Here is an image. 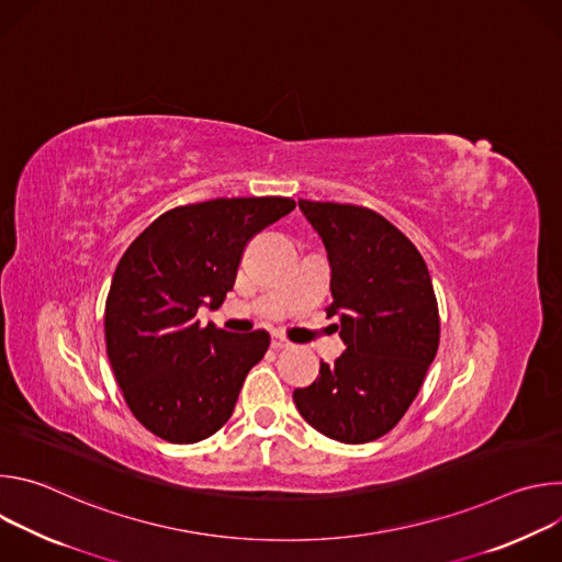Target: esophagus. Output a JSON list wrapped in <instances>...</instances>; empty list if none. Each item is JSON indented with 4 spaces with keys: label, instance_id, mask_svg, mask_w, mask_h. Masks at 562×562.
Instances as JSON below:
<instances>
[{
    "label": "esophagus",
    "instance_id": "esophagus-1",
    "mask_svg": "<svg viewBox=\"0 0 562 562\" xmlns=\"http://www.w3.org/2000/svg\"><path fill=\"white\" fill-rule=\"evenodd\" d=\"M271 347H273L276 351H282V349H289V347H293V345H291L286 338H282V336H273Z\"/></svg>",
    "mask_w": 562,
    "mask_h": 562
}]
</instances>
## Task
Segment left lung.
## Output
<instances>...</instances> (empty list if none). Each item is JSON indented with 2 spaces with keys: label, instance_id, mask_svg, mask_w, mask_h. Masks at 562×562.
Here are the masks:
<instances>
[{
  "label": "left lung",
  "instance_id": "1",
  "mask_svg": "<svg viewBox=\"0 0 562 562\" xmlns=\"http://www.w3.org/2000/svg\"><path fill=\"white\" fill-rule=\"evenodd\" d=\"M331 265L329 315H340L345 353L293 391L319 434L362 445L389 434L416 400L440 342L429 269L412 239L380 213L300 200Z\"/></svg>",
  "mask_w": 562,
  "mask_h": 562
}]
</instances>
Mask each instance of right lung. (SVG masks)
I'll return each mask as SVG.
<instances>
[{"label":"right lung","instance_id":"right-lung-1","mask_svg":"<svg viewBox=\"0 0 562 562\" xmlns=\"http://www.w3.org/2000/svg\"><path fill=\"white\" fill-rule=\"evenodd\" d=\"M295 209L291 198H217L150 222L122 256L104 308L106 353L131 414L157 438L191 445L233 414L265 329L200 327L235 284L249 239Z\"/></svg>","mask_w":562,"mask_h":562}]
</instances>
